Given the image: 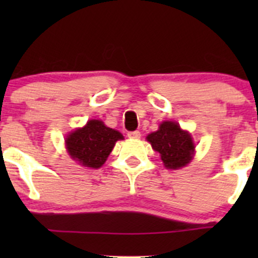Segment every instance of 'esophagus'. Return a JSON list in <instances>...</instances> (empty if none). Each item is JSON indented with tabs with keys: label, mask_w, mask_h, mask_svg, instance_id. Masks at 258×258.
<instances>
[{
	"label": "esophagus",
	"mask_w": 258,
	"mask_h": 258,
	"mask_svg": "<svg viewBox=\"0 0 258 258\" xmlns=\"http://www.w3.org/2000/svg\"><path fill=\"white\" fill-rule=\"evenodd\" d=\"M127 136H128L130 139H132V140H139L140 137H141V132H140V131H131V132H128V134H127Z\"/></svg>",
	"instance_id": "34e87169"
}]
</instances>
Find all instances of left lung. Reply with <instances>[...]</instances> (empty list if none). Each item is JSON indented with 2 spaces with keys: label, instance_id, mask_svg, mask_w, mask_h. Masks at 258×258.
I'll list each match as a JSON object with an SVG mask.
<instances>
[{
  "label": "left lung",
  "instance_id": "left-lung-1",
  "mask_svg": "<svg viewBox=\"0 0 258 258\" xmlns=\"http://www.w3.org/2000/svg\"><path fill=\"white\" fill-rule=\"evenodd\" d=\"M147 141L161 155L166 168L178 170L191 162L195 144L191 135L179 127L177 122L163 121L156 132L148 135Z\"/></svg>",
  "mask_w": 258,
  "mask_h": 258
}]
</instances>
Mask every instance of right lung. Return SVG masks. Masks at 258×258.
I'll use <instances>...</instances> for the list:
<instances>
[{
  "label": "right lung",
  "instance_id": "right-lung-1",
  "mask_svg": "<svg viewBox=\"0 0 258 258\" xmlns=\"http://www.w3.org/2000/svg\"><path fill=\"white\" fill-rule=\"evenodd\" d=\"M122 134L106 126L101 119H90L66 137V148L72 160L88 168H100L107 160Z\"/></svg>",
  "mask_w": 258,
  "mask_h": 258
}]
</instances>
